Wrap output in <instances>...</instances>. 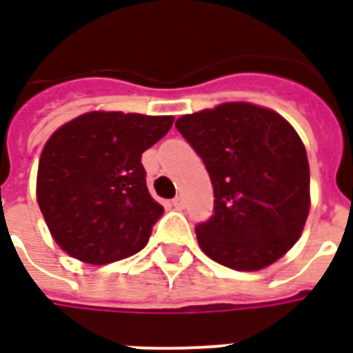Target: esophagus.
I'll list each match as a JSON object with an SVG mask.
<instances>
[{"label":"esophagus","instance_id":"esophagus-1","mask_svg":"<svg viewBox=\"0 0 353 353\" xmlns=\"http://www.w3.org/2000/svg\"><path fill=\"white\" fill-rule=\"evenodd\" d=\"M172 204H174V208H176V210H183V208H185V199H183V196H181V194H179V196H176V199L172 200Z\"/></svg>","mask_w":353,"mask_h":353}]
</instances>
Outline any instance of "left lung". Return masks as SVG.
<instances>
[{
  "mask_svg": "<svg viewBox=\"0 0 353 353\" xmlns=\"http://www.w3.org/2000/svg\"><path fill=\"white\" fill-rule=\"evenodd\" d=\"M176 128L214 185V215L194 229L202 252L242 272L285 255L310 210V166L295 128L245 101L179 117Z\"/></svg>",
  "mask_w": 353,
  "mask_h": 353,
  "instance_id": "8db88e82",
  "label": "left lung"
}]
</instances>
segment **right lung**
<instances>
[{"label": "right lung", "instance_id": "1", "mask_svg": "<svg viewBox=\"0 0 353 353\" xmlns=\"http://www.w3.org/2000/svg\"><path fill=\"white\" fill-rule=\"evenodd\" d=\"M172 124L174 117L92 111L50 136L39 159L37 204L68 255L108 265L145 248L164 208L147 191L141 153Z\"/></svg>", "mask_w": 353, "mask_h": 353}]
</instances>
